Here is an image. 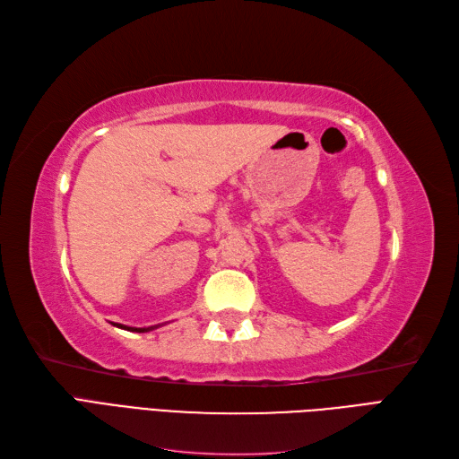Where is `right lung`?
<instances>
[{"instance_id": "add662e5", "label": "right lung", "mask_w": 459, "mask_h": 459, "mask_svg": "<svg viewBox=\"0 0 459 459\" xmlns=\"http://www.w3.org/2000/svg\"><path fill=\"white\" fill-rule=\"evenodd\" d=\"M117 327H120V329H126V331H135V333H147V331H151V329H157L159 325H151V327H128V325H122V324H115Z\"/></svg>"}]
</instances>
